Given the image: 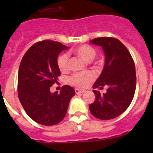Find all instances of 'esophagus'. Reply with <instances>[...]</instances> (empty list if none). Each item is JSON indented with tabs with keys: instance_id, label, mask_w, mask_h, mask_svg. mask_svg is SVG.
<instances>
[{
	"instance_id": "obj_1",
	"label": "esophagus",
	"mask_w": 153,
	"mask_h": 153,
	"mask_svg": "<svg viewBox=\"0 0 153 153\" xmlns=\"http://www.w3.org/2000/svg\"><path fill=\"white\" fill-rule=\"evenodd\" d=\"M75 92L76 94H79V93H84V91H83V90H79V89H75Z\"/></svg>"
}]
</instances>
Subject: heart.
Here are the masks:
<instances>
[{"mask_svg":"<svg viewBox=\"0 0 153 153\" xmlns=\"http://www.w3.org/2000/svg\"><path fill=\"white\" fill-rule=\"evenodd\" d=\"M74 53L86 62H90L96 56V51L89 45H81L76 47ZM57 65L61 72H67L69 68V57L67 54L60 55L57 59ZM95 79V76L91 72L76 74L70 79V83L78 88H85Z\"/></svg>","mask_w":153,"mask_h":153,"instance_id":"heart-1","label":"heart"}]
</instances>
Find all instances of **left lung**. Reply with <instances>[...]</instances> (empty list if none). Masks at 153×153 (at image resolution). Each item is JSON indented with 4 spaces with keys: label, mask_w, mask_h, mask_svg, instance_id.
<instances>
[{
    "label": "left lung",
    "mask_w": 153,
    "mask_h": 153,
    "mask_svg": "<svg viewBox=\"0 0 153 153\" xmlns=\"http://www.w3.org/2000/svg\"><path fill=\"white\" fill-rule=\"evenodd\" d=\"M90 44L100 46L105 54V64L93 89L107 87L101 95L93 90L95 101L90 104V113L102 120H112L129 107L134 97L136 86L135 63L130 53L119 40L113 37H98Z\"/></svg>",
    "instance_id": "8db88e82"
}]
</instances>
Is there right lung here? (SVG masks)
<instances>
[{
  "mask_svg": "<svg viewBox=\"0 0 153 153\" xmlns=\"http://www.w3.org/2000/svg\"><path fill=\"white\" fill-rule=\"evenodd\" d=\"M68 48L60 42L43 40L31 46L21 60L17 79L19 100L27 114L41 125L61 122L75 95L74 89L68 85L59 93L51 92V86L60 75L58 56Z\"/></svg>",
  "mask_w": 153,
  "mask_h": 153,
  "instance_id": "right-lung-1",
  "label": "right lung"
}]
</instances>
